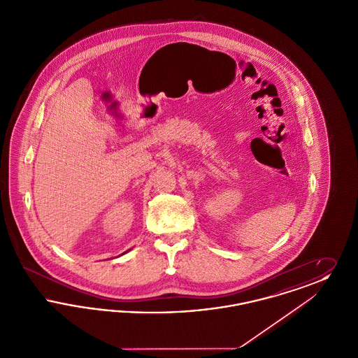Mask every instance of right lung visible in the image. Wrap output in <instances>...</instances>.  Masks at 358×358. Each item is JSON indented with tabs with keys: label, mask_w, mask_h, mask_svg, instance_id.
Masks as SVG:
<instances>
[{
	"label": "right lung",
	"mask_w": 358,
	"mask_h": 358,
	"mask_svg": "<svg viewBox=\"0 0 358 358\" xmlns=\"http://www.w3.org/2000/svg\"><path fill=\"white\" fill-rule=\"evenodd\" d=\"M129 251H130V250H129ZM126 252H127V251H126ZM122 255H124V252H123V254H122Z\"/></svg>",
	"instance_id": "1"
}]
</instances>
